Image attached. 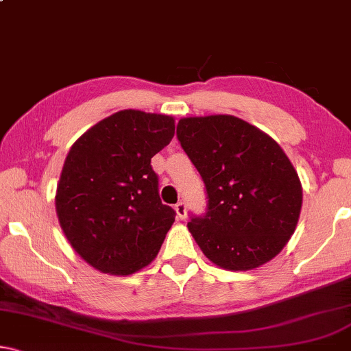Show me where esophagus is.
Instances as JSON below:
<instances>
[{
	"label": "esophagus",
	"mask_w": 351,
	"mask_h": 351,
	"mask_svg": "<svg viewBox=\"0 0 351 351\" xmlns=\"http://www.w3.org/2000/svg\"><path fill=\"white\" fill-rule=\"evenodd\" d=\"M175 212L178 215L180 219H184L186 215H188V208H186V204L184 202H178L175 205Z\"/></svg>",
	"instance_id": "esophagus-1"
}]
</instances>
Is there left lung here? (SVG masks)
I'll return each instance as SVG.
<instances>
[{
  "label": "left lung",
  "instance_id": "8db88e82",
  "mask_svg": "<svg viewBox=\"0 0 351 351\" xmlns=\"http://www.w3.org/2000/svg\"><path fill=\"white\" fill-rule=\"evenodd\" d=\"M176 134L202 176L208 210L188 230L219 268H260L295 231L303 191L297 170L269 134L234 115L184 117Z\"/></svg>",
  "mask_w": 351,
  "mask_h": 351
}]
</instances>
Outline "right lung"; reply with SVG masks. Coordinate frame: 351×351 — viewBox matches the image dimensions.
<instances>
[{"instance_id":"obj_1","label":"right lung","mask_w":351,"mask_h":351,"mask_svg":"<svg viewBox=\"0 0 351 351\" xmlns=\"http://www.w3.org/2000/svg\"><path fill=\"white\" fill-rule=\"evenodd\" d=\"M175 136L170 115L125 109L82 134L65 157L56 213L69 244L101 273L130 276L156 258L175 210L151 158Z\"/></svg>"}]
</instances>
